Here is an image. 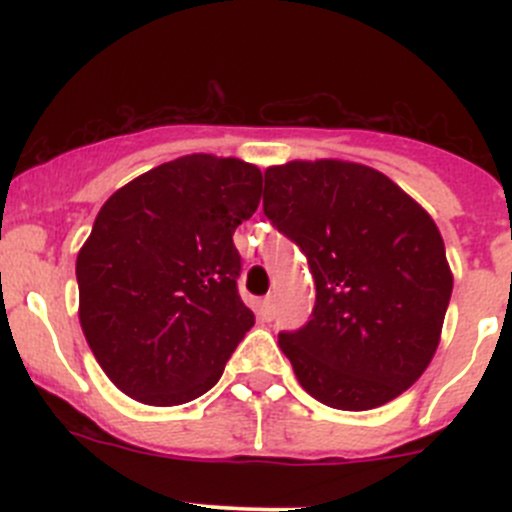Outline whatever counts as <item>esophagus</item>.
I'll return each mask as SVG.
<instances>
[{
  "label": "esophagus",
  "mask_w": 512,
  "mask_h": 512,
  "mask_svg": "<svg viewBox=\"0 0 512 512\" xmlns=\"http://www.w3.org/2000/svg\"><path fill=\"white\" fill-rule=\"evenodd\" d=\"M272 317H275V297L267 294V297H262V304H260V319L272 322Z\"/></svg>",
  "instance_id": "34e87169"
}]
</instances>
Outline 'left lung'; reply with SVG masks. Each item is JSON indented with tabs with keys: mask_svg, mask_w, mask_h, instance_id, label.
Returning a JSON list of instances; mask_svg holds the SVG:
<instances>
[{
	"mask_svg": "<svg viewBox=\"0 0 512 512\" xmlns=\"http://www.w3.org/2000/svg\"><path fill=\"white\" fill-rule=\"evenodd\" d=\"M265 215L302 247L317 285L312 319L280 334L302 389L332 409L369 411L414 386L453 289L431 215L389 175L339 158L270 165Z\"/></svg>",
	"mask_w": 512,
	"mask_h": 512,
	"instance_id": "obj_1",
	"label": "left lung"
}]
</instances>
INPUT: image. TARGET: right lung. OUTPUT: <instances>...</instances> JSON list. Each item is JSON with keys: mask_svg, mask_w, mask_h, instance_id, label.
I'll return each mask as SVG.
<instances>
[{"mask_svg": "<svg viewBox=\"0 0 512 512\" xmlns=\"http://www.w3.org/2000/svg\"><path fill=\"white\" fill-rule=\"evenodd\" d=\"M262 170L190 153L118 188L76 257L79 322L126 396L180 406L213 389L255 314L237 294L235 227L260 205Z\"/></svg>", "mask_w": 512, "mask_h": 512, "instance_id": "obj_1", "label": "right lung"}]
</instances>
